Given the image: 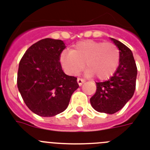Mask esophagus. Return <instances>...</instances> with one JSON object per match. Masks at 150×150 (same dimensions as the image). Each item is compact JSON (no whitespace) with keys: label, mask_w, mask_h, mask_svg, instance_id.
<instances>
[{"label":"esophagus","mask_w":150,"mask_h":150,"mask_svg":"<svg viewBox=\"0 0 150 150\" xmlns=\"http://www.w3.org/2000/svg\"><path fill=\"white\" fill-rule=\"evenodd\" d=\"M77 81H78V84H79V86H81V85H82V84L85 82V80H84V79H80V78H78Z\"/></svg>","instance_id":"esophagus-1"}]
</instances>
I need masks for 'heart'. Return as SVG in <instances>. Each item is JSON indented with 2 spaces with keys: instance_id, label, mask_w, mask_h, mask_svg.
Returning <instances> with one entry per match:
<instances>
[{
  "instance_id": "b5f03b06",
  "label": "heart",
  "mask_w": 150,
  "mask_h": 150,
  "mask_svg": "<svg viewBox=\"0 0 150 150\" xmlns=\"http://www.w3.org/2000/svg\"><path fill=\"white\" fill-rule=\"evenodd\" d=\"M119 61L120 53L115 44L93 40L80 41L71 52H64L60 56L61 64L69 75L79 74L86 64V75H96L99 80L110 78L116 71Z\"/></svg>"
}]
</instances>
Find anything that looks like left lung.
Masks as SVG:
<instances>
[{
    "label": "left lung",
    "instance_id": "8db88e82",
    "mask_svg": "<svg viewBox=\"0 0 150 150\" xmlns=\"http://www.w3.org/2000/svg\"><path fill=\"white\" fill-rule=\"evenodd\" d=\"M119 47L120 61L117 70L109 80L96 82V92L90 98L95 110L114 114L132 98L136 89L137 67L132 51L124 44L112 38Z\"/></svg>",
    "mask_w": 150,
    "mask_h": 150
}]
</instances>
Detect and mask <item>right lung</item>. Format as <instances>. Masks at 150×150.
<instances>
[{"label":"right lung","mask_w":150,"mask_h":150,"mask_svg":"<svg viewBox=\"0 0 150 150\" xmlns=\"http://www.w3.org/2000/svg\"><path fill=\"white\" fill-rule=\"evenodd\" d=\"M65 48L62 40L45 38L29 47L19 63L17 84L28 109L43 117L64 112L79 88L77 78L65 75L60 54Z\"/></svg>","instance_id":"1"}]
</instances>
